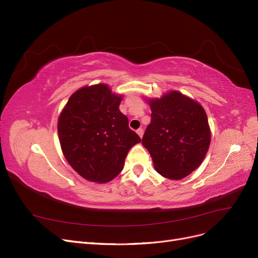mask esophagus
<instances>
[{
	"mask_svg": "<svg viewBox=\"0 0 258 258\" xmlns=\"http://www.w3.org/2000/svg\"><path fill=\"white\" fill-rule=\"evenodd\" d=\"M137 134L139 135V137H140V138H142V137H143V134H144V131H143V129H142V128H140V129H138V130H137Z\"/></svg>",
	"mask_w": 258,
	"mask_h": 258,
	"instance_id": "esophagus-1",
	"label": "esophagus"
}]
</instances>
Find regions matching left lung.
Returning a JSON list of instances; mask_svg holds the SVG:
<instances>
[{
    "label": "left lung",
    "mask_w": 258,
    "mask_h": 258,
    "mask_svg": "<svg viewBox=\"0 0 258 258\" xmlns=\"http://www.w3.org/2000/svg\"><path fill=\"white\" fill-rule=\"evenodd\" d=\"M152 119L142 139L154 168L170 179H182L204 161L211 142L205 108L176 90L148 99Z\"/></svg>",
    "instance_id": "8db88e82"
}]
</instances>
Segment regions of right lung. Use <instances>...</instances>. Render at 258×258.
Returning <instances> with one entry per match:
<instances>
[{
    "mask_svg": "<svg viewBox=\"0 0 258 258\" xmlns=\"http://www.w3.org/2000/svg\"><path fill=\"white\" fill-rule=\"evenodd\" d=\"M122 96L107 85L76 90L60 113L58 136L62 153L82 177L107 183L120 173L130 148L141 139L119 111Z\"/></svg>",
    "mask_w": 258,
    "mask_h": 258,
    "instance_id": "add662e5",
    "label": "right lung"
}]
</instances>
